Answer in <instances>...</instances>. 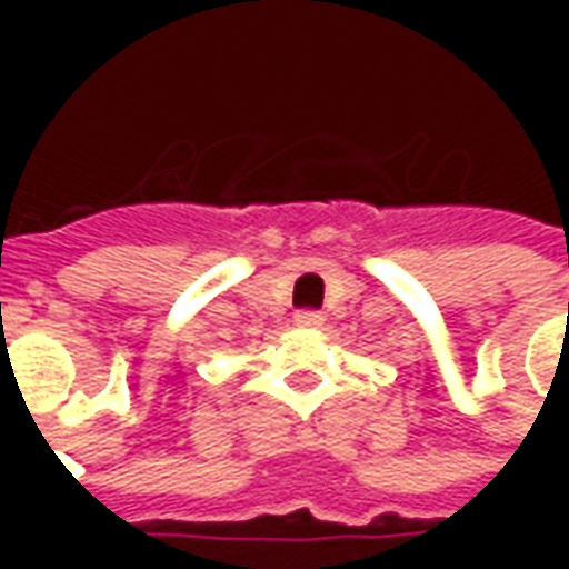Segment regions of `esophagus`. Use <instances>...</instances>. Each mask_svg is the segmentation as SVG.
<instances>
[{"mask_svg":"<svg viewBox=\"0 0 569 569\" xmlns=\"http://www.w3.org/2000/svg\"><path fill=\"white\" fill-rule=\"evenodd\" d=\"M296 326H301V329H317V326H322V313L320 310H298Z\"/></svg>","mask_w":569,"mask_h":569,"instance_id":"esophagus-1","label":"esophagus"}]
</instances>
